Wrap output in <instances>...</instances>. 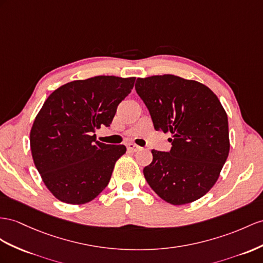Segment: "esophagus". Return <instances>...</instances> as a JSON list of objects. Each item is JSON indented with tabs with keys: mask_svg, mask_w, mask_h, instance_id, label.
Returning <instances> with one entry per match:
<instances>
[{
	"mask_svg": "<svg viewBox=\"0 0 263 263\" xmlns=\"http://www.w3.org/2000/svg\"><path fill=\"white\" fill-rule=\"evenodd\" d=\"M126 147H127V150L132 151V152H136V151H138L140 149V147L137 144H134V143H127Z\"/></svg>",
	"mask_w": 263,
	"mask_h": 263,
	"instance_id": "esophagus-1",
	"label": "esophagus"
}]
</instances>
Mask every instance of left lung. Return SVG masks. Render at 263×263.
<instances>
[{
    "label": "left lung",
    "instance_id": "left-lung-1",
    "mask_svg": "<svg viewBox=\"0 0 263 263\" xmlns=\"http://www.w3.org/2000/svg\"><path fill=\"white\" fill-rule=\"evenodd\" d=\"M136 91L154 129L170 133L169 152L152 150L146 182L174 205L203 197L217 182L230 150L228 116L208 86L172 74L139 78Z\"/></svg>",
    "mask_w": 263,
    "mask_h": 263
}]
</instances>
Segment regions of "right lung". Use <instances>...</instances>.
Returning <instances> with one entry per match:
<instances>
[{"label": "right lung", "instance_id": "obj_1", "mask_svg": "<svg viewBox=\"0 0 263 263\" xmlns=\"http://www.w3.org/2000/svg\"><path fill=\"white\" fill-rule=\"evenodd\" d=\"M136 78L99 76L60 86L46 99L30 133L32 158L44 184L60 201L83 204L109 184L123 144L96 141L110 126Z\"/></svg>", "mask_w": 263, "mask_h": 263}]
</instances>
